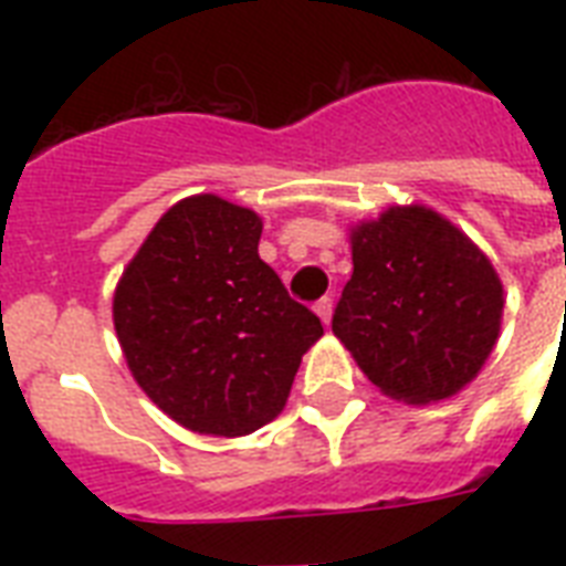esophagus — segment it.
Wrapping results in <instances>:
<instances>
[{"instance_id": "obj_1", "label": "esophagus", "mask_w": 566, "mask_h": 566, "mask_svg": "<svg viewBox=\"0 0 566 566\" xmlns=\"http://www.w3.org/2000/svg\"><path fill=\"white\" fill-rule=\"evenodd\" d=\"M314 311H317V317L323 319V326H328V323H332V300H328V296L317 300Z\"/></svg>"}]
</instances>
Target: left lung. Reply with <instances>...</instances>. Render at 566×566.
<instances>
[{"label":"left lung","instance_id":"8db88e82","mask_svg":"<svg viewBox=\"0 0 566 566\" xmlns=\"http://www.w3.org/2000/svg\"><path fill=\"white\" fill-rule=\"evenodd\" d=\"M353 279L332 332L390 399L464 390L500 340L505 291L491 258L426 205H390L349 229Z\"/></svg>","mask_w":566,"mask_h":566}]
</instances>
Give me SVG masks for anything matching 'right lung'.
<instances>
[{
  "label": "right lung",
  "mask_w": 566,
  "mask_h": 566,
  "mask_svg": "<svg viewBox=\"0 0 566 566\" xmlns=\"http://www.w3.org/2000/svg\"><path fill=\"white\" fill-rule=\"evenodd\" d=\"M264 222L217 193L155 222L114 291V328L135 381L196 434L243 438L287 405L302 355L323 337L258 258Z\"/></svg>",
  "instance_id": "add662e5"
}]
</instances>
